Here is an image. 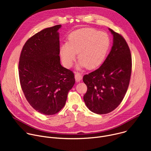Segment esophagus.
I'll use <instances>...</instances> for the list:
<instances>
[{"mask_svg":"<svg viewBox=\"0 0 151 151\" xmlns=\"http://www.w3.org/2000/svg\"><path fill=\"white\" fill-rule=\"evenodd\" d=\"M75 78L76 82H79L82 79V76L78 72H75Z\"/></svg>","mask_w":151,"mask_h":151,"instance_id":"obj_1","label":"esophagus"}]
</instances>
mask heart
Returning a JSON list of instances; mask_svg holds the SVG:
<instances>
[{"label": "heart", "instance_id": "obj_1", "mask_svg": "<svg viewBox=\"0 0 151 151\" xmlns=\"http://www.w3.org/2000/svg\"><path fill=\"white\" fill-rule=\"evenodd\" d=\"M111 45V39L105 32L93 28H82L72 32L68 41L60 47V54L64 66L70 68L80 59L78 69L87 67L94 69L104 61Z\"/></svg>", "mask_w": 151, "mask_h": 151}]
</instances>
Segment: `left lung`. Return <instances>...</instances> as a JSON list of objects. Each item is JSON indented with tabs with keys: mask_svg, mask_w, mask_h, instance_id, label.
<instances>
[{
	"mask_svg": "<svg viewBox=\"0 0 151 151\" xmlns=\"http://www.w3.org/2000/svg\"><path fill=\"white\" fill-rule=\"evenodd\" d=\"M113 35L111 50L101 66L83 77L87 91L83 100L88 108L97 114H108L123 100L132 73V56L124 37L109 28Z\"/></svg>",
	"mask_w": 151,
	"mask_h": 151,
	"instance_id": "obj_1",
	"label": "left lung"
}]
</instances>
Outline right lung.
I'll return each instance as SVG.
<instances>
[{"mask_svg": "<svg viewBox=\"0 0 151 151\" xmlns=\"http://www.w3.org/2000/svg\"><path fill=\"white\" fill-rule=\"evenodd\" d=\"M61 27L46 28L31 37L19 57V78L25 97L34 109L46 115L63 108L75 83L73 73L60 64Z\"/></svg>", "mask_w": 151, "mask_h": 151, "instance_id": "right-lung-1", "label": "right lung"}]
</instances>
